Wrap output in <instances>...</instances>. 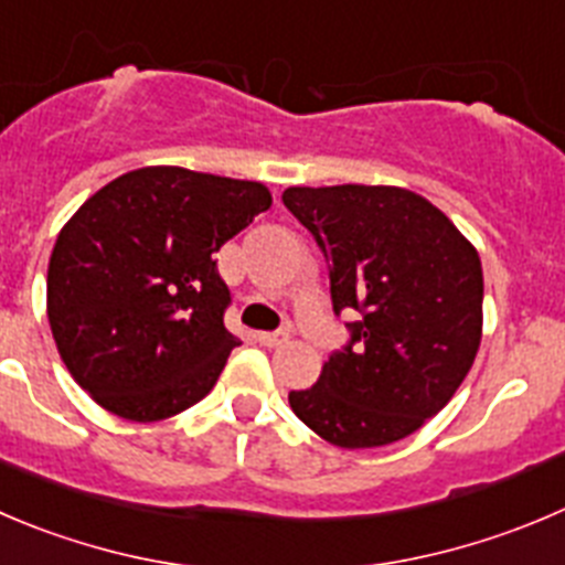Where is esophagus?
Here are the masks:
<instances>
[{
  "label": "esophagus",
  "instance_id": "34e87169",
  "mask_svg": "<svg viewBox=\"0 0 565 565\" xmlns=\"http://www.w3.org/2000/svg\"><path fill=\"white\" fill-rule=\"evenodd\" d=\"M257 341H260L263 347H268V349H277V347H286V343L291 341V335H288L286 330H279V332H260V335H257Z\"/></svg>",
  "mask_w": 565,
  "mask_h": 565
}]
</instances>
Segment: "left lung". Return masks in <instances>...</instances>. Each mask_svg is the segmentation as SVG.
I'll use <instances>...</instances> for the list:
<instances>
[{"label": "left lung", "instance_id": "1", "mask_svg": "<svg viewBox=\"0 0 565 565\" xmlns=\"http://www.w3.org/2000/svg\"><path fill=\"white\" fill-rule=\"evenodd\" d=\"M282 202L332 263L335 313H358L319 383L288 394L291 411L341 449L407 438L452 399L480 349L475 244L399 185H294Z\"/></svg>", "mask_w": 565, "mask_h": 565}]
</instances>
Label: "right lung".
<instances>
[{
    "instance_id": "add662e5",
    "label": "right lung",
    "mask_w": 565,
    "mask_h": 565,
    "mask_svg": "<svg viewBox=\"0 0 565 565\" xmlns=\"http://www.w3.org/2000/svg\"><path fill=\"white\" fill-rule=\"evenodd\" d=\"M271 207L263 182L143 166L63 224L46 316L68 374L96 405L160 422L205 399L241 343L213 255Z\"/></svg>"
}]
</instances>
